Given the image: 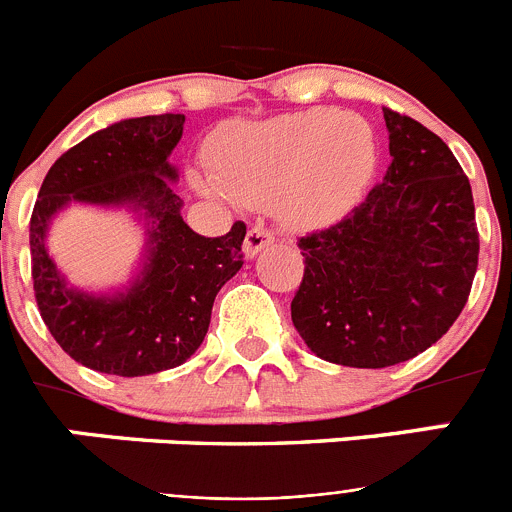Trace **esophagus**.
<instances>
[{
  "label": "esophagus",
  "mask_w": 512,
  "mask_h": 512,
  "mask_svg": "<svg viewBox=\"0 0 512 512\" xmlns=\"http://www.w3.org/2000/svg\"><path fill=\"white\" fill-rule=\"evenodd\" d=\"M269 243H274V230L266 228L264 223H256L248 228L246 233V241H243V251H246V256H256V253L264 251Z\"/></svg>",
  "instance_id": "1"
}]
</instances>
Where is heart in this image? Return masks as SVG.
Returning a JSON list of instances; mask_svg holds the SVG:
<instances>
[{
	"instance_id": "1",
	"label": "heart",
	"mask_w": 512,
	"mask_h": 512,
	"mask_svg": "<svg viewBox=\"0 0 512 512\" xmlns=\"http://www.w3.org/2000/svg\"><path fill=\"white\" fill-rule=\"evenodd\" d=\"M212 166L233 200H279L287 223L323 228L361 200L377 169V143L361 117L307 110L233 125L215 140Z\"/></svg>"
}]
</instances>
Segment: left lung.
Instances as JSON below:
<instances>
[{
    "instance_id": "obj_1",
    "label": "left lung",
    "mask_w": 512,
    "mask_h": 512,
    "mask_svg": "<svg viewBox=\"0 0 512 512\" xmlns=\"http://www.w3.org/2000/svg\"><path fill=\"white\" fill-rule=\"evenodd\" d=\"M392 164L343 220L302 235L292 323L330 364L384 369L423 354L472 292L479 233L467 174L418 120L384 107Z\"/></svg>"
}]
</instances>
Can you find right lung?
Instances as JSON below:
<instances>
[{"label":"right lung","instance_id":"right-lung-1","mask_svg":"<svg viewBox=\"0 0 512 512\" xmlns=\"http://www.w3.org/2000/svg\"><path fill=\"white\" fill-rule=\"evenodd\" d=\"M182 130L184 115L115 122L63 153L38 192L30 217L35 302L58 346L94 372L146 377L184 364L205 341L220 287L243 266L246 223L205 238L179 212L166 158ZM69 201L135 204L152 217V253L128 293L92 298L65 287L44 251V228Z\"/></svg>","mask_w":512,"mask_h":512}]
</instances>
